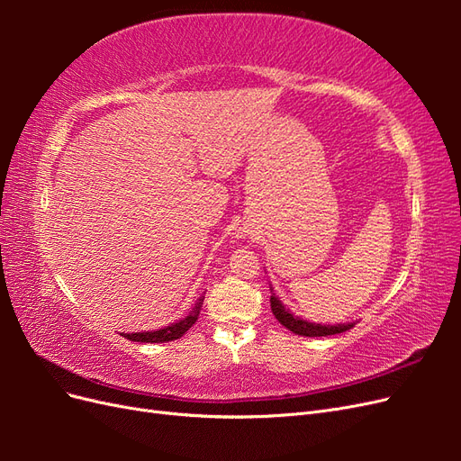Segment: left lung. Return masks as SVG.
Returning <instances> with one entry per match:
<instances>
[{
    "mask_svg": "<svg viewBox=\"0 0 461 461\" xmlns=\"http://www.w3.org/2000/svg\"><path fill=\"white\" fill-rule=\"evenodd\" d=\"M271 292H273V286H271ZM271 312L278 319V323L294 334H300V337H330V334L346 332L348 329H352L356 325V323H339V325L312 323V321H305V319L292 313L290 310H286L283 302L278 300L275 294L271 296Z\"/></svg>",
    "mask_w": 461,
    "mask_h": 461,
    "instance_id": "8db88e82",
    "label": "left lung"
}]
</instances>
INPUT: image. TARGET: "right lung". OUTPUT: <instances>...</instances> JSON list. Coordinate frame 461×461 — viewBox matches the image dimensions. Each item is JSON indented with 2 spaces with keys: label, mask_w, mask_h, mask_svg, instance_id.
<instances>
[{
  "label": "right lung",
  "mask_w": 461,
  "mask_h": 461,
  "mask_svg": "<svg viewBox=\"0 0 461 461\" xmlns=\"http://www.w3.org/2000/svg\"><path fill=\"white\" fill-rule=\"evenodd\" d=\"M202 303H203V296L194 303V308H192V312L186 315V317H183V319H178L176 323H171V325H167V327H163V329H158V330H144V332H121L124 339H129V340H132V342H171V340H176V339H180L183 337V334L196 323V319H198V315H200V310H202Z\"/></svg>",
  "instance_id": "1"
}]
</instances>
